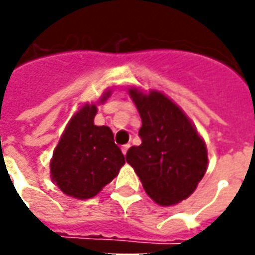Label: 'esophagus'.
Listing matches in <instances>:
<instances>
[{"mask_svg": "<svg viewBox=\"0 0 255 255\" xmlns=\"http://www.w3.org/2000/svg\"><path fill=\"white\" fill-rule=\"evenodd\" d=\"M129 147H130V144H125L124 147H122V153H124V155H126V153H128Z\"/></svg>", "mask_w": 255, "mask_h": 255, "instance_id": "34e87169", "label": "esophagus"}]
</instances>
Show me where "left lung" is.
Here are the masks:
<instances>
[{"instance_id": "left-lung-1", "label": "left lung", "mask_w": 255, "mask_h": 255, "mask_svg": "<svg viewBox=\"0 0 255 255\" xmlns=\"http://www.w3.org/2000/svg\"><path fill=\"white\" fill-rule=\"evenodd\" d=\"M129 94L141 118V144L128 150L126 161L158 205L170 206L187 199L206 172L203 140L185 114L164 94H143L136 88Z\"/></svg>"}]
</instances>
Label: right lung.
I'll list each match as a JSON object with an SVG mask.
<instances>
[{
    "label": "right lung",
    "instance_id": "right-lung-1",
    "mask_svg": "<svg viewBox=\"0 0 255 255\" xmlns=\"http://www.w3.org/2000/svg\"><path fill=\"white\" fill-rule=\"evenodd\" d=\"M109 92L101 101H105ZM97 107L84 105L66 128L50 161L53 182L68 196L88 199L118 175L125 164L108 126H95Z\"/></svg>",
    "mask_w": 255,
    "mask_h": 255
}]
</instances>
